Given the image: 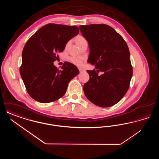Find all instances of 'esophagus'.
<instances>
[{
  "label": "esophagus",
  "mask_w": 159,
  "mask_h": 159,
  "mask_svg": "<svg viewBox=\"0 0 159 159\" xmlns=\"http://www.w3.org/2000/svg\"><path fill=\"white\" fill-rule=\"evenodd\" d=\"M79 70L80 73H83V72L85 71V70H83V68H79Z\"/></svg>",
  "instance_id": "34e87169"
}]
</instances>
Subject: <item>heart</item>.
<instances>
[{"label": "heart", "instance_id": "heart-1", "mask_svg": "<svg viewBox=\"0 0 159 159\" xmlns=\"http://www.w3.org/2000/svg\"><path fill=\"white\" fill-rule=\"evenodd\" d=\"M84 41H86V39L82 36H79L77 38V43H81ZM69 61L73 64L74 65L80 67L83 65V61L82 58L76 57H71L69 58Z\"/></svg>", "mask_w": 159, "mask_h": 159}]
</instances>
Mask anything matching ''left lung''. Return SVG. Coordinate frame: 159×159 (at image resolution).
<instances>
[{
    "mask_svg": "<svg viewBox=\"0 0 159 159\" xmlns=\"http://www.w3.org/2000/svg\"><path fill=\"white\" fill-rule=\"evenodd\" d=\"M79 29L90 49L88 61L96 68L87 71L90 79L83 86L84 95L96 106H113L127 92L132 77L128 45L108 25H81ZM99 71L103 74L98 75Z\"/></svg>",
    "mask_w": 159,
    "mask_h": 159,
    "instance_id": "obj_1",
    "label": "left lung"
}]
</instances>
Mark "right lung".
Here are the masks:
<instances>
[{
    "instance_id": "right-lung-1",
    "label": "right lung",
    "mask_w": 159,
    "mask_h": 159,
    "mask_svg": "<svg viewBox=\"0 0 159 159\" xmlns=\"http://www.w3.org/2000/svg\"><path fill=\"white\" fill-rule=\"evenodd\" d=\"M79 32V28L75 25L48 24L26 42L20 72L32 98L48 103L66 93L69 82L79 73V70L68 62L59 70L53 62L57 58L56 54L62 52L68 41Z\"/></svg>"
}]
</instances>
